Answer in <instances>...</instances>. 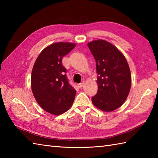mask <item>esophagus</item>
<instances>
[{
    "label": "esophagus",
    "instance_id": "esophagus-1",
    "mask_svg": "<svg viewBox=\"0 0 158 158\" xmlns=\"http://www.w3.org/2000/svg\"><path fill=\"white\" fill-rule=\"evenodd\" d=\"M83 84H84V83H79V84L77 85V86H78V88H82V87L83 86Z\"/></svg>",
    "mask_w": 158,
    "mask_h": 158
}]
</instances>
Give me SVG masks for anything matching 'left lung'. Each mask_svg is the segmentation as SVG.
<instances>
[{"mask_svg":"<svg viewBox=\"0 0 158 158\" xmlns=\"http://www.w3.org/2000/svg\"><path fill=\"white\" fill-rule=\"evenodd\" d=\"M96 60L98 92L92 103L103 111H113L123 105L131 88L130 70L125 57L111 43L104 40L89 43Z\"/></svg>","mask_w":158,"mask_h":158,"instance_id":"obj_1","label":"left lung"}]
</instances>
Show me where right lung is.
<instances>
[{"instance_id": "add662e5", "label": "right lung", "mask_w": 158, "mask_h": 158, "mask_svg": "<svg viewBox=\"0 0 158 158\" xmlns=\"http://www.w3.org/2000/svg\"><path fill=\"white\" fill-rule=\"evenodd\" d=\"M72 43H56L40 53L33 66L31 88L39 105L45 111L60 115L72 106L76 90L70 85L62 58L75 47Z\"/></svg>"}]
</instances>
